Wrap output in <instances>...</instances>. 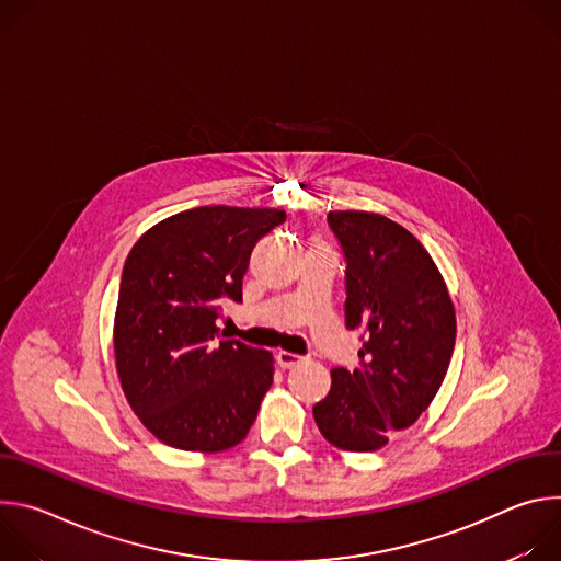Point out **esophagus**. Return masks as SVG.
Instances as JSON below:
<instances>
[{
    "mask_svg": "<svg viewBox=\"0 0 561 561\" xmlns=\"http://www.w3.org/2000/svg\"><path fill=\"white\" fill-rule=\"evenodd\" d=\"M301 359H304L301 355H295V353H288V351H277V364H279L282 368H293V366H297Z\"/></svg>",
    "mask_w": 561,
    "mask_h": 561,
    "instance_id": "esophagus-1",
    "label": "esophagus"
}]
</instances>
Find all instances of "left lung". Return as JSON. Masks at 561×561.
<instances>
[{"label":"left lung","instance_id":"obj_1","mask_svg":"<svg viewBox=\"0 0 561 561\" xmlns=\"http://www.w3.org/2000/svg\"><path fill=\"white\" fill-rule=\"evenodd\" d=\"M346 257V329H364L359 364L333 368L312 407L335 448L373 453L413 426L437 394L455 348V308L420 239L366 210H331Z\"/></svg>","mask_w":561,"mask_h":561}]
</instances>
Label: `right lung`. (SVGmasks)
<instances>
[{"label": "right lung", "mask_w": 561, "mask_h": 561, "mask_svg": "<svg viewBox=\"0 0 561 561\" xmlns=\"http://www.w3.org/2000/svg\"><path fill=\"white\" fill-rule=\"evenodd\" d=\"M279 208L199 206L148 228L119 284L113 346L122 390L141 424L173 448L219 453L253 426L273 355L221 340L217 317L242 301L257 239Z\"/></svg>", "instance_id": "obj_1"}]
</instances>
